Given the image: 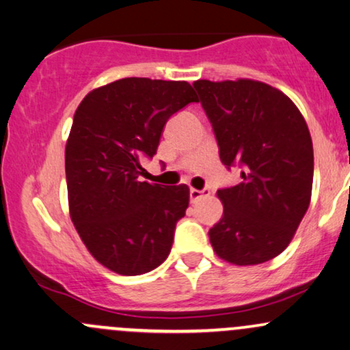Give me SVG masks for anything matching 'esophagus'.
Listing matches in <instances>:
<instances>
[{"label": "esophagus", "instance_id": "obj_1", "mask_svg": "<svg viewBox=\"0 0 350 350\" xmlns=\"http://www.w3.org/2000/svg\"><path fill=\"white\" fill-rule=\"evenodd\" d=\"M208 194H211V189L208 187H204L202 191H199V189H191V191H189V196H191L192 204L198 202L200 198H204V196H208Z\"/></svg>", "mask_w": 350, "mask_h": 350}]
</instances>
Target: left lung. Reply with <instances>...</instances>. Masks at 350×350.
Here are the masks:
<instances>
[{"mask_svg": "<svg viewBox=\"0 0 350 350\" xmlns=\"http://www.w3.org/2000/svg\"><path fill=\"white\" fill-rule=\"evenodd\" d=\"M220 161L242 166L240 184L219 189L224 215L208 230L228 263L258 265L291 242L311 200L314 156L308 124L278 88L258 80H198Z\"/></svg>", "mask_w": 350, "mask_h": 350, "instance_id": "obj_1", "label": "left lung"}]
</instances>
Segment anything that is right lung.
I'll list each match as a JSON object with an SVG mask.
<instances>
[{
	"mask_svg": "<svg viewBox=\"0 0 350 350\" xmlns=\"http://www.w3.org/2000/svg\"><path fill=\"white\" fill-rule=\"evenodd\" d=\"M192 102L187 82L128 77L92 90L75 110L66 144L70 219L92 256L118 275H143L170 255L189 187L142 183L139 161Z\"/></svg>",
	"mask_w": 350,
	"mask_h": 350,
	"instance_id": "add662e5",
	"label": "right lung"
}]
</instances>
